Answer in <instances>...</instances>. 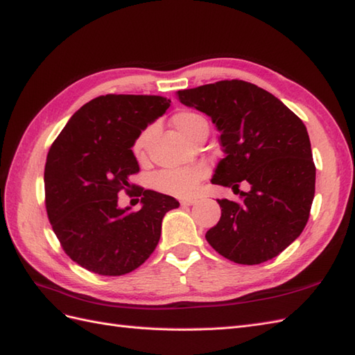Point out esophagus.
Listing matches in <instances>:
<instances>
[{"label":"esophagus","instance_id":"1","mask_svg":"<svg viewBox=\"0 0 355 355\" xmlns=\"http://www.w3.org/2000/svg\"><path fill=\"white\" fill-rule=\"evenodd\" d=\"M195 202H197V200H195V198H187V200H182V201H180V205H182L183 207H186V206L195 205Z\"/></svg>","mask_w":355,"mask_h":355}]
</instances>
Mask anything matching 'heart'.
<instances>
[{
    "mask_svg": "<svg viewBox=\"0 0 355 355\" xmlns=\"http://www.w3.org/2000/svg\"><path fill=\"white\" fill-rule=\"evenodd\" d=\"M172 123L180 131V134L189 139L195 134L201 125H206V120L198 112L193 111H180L172 117ZM148 131L141 132L137 140L134 141V155L141 158L145 154ZM207 177V168L205 164H193L186 166V168H173V169H163L154 177V186L157 191H160L166 195L172 197L186 198L193 193L197 189L198 183L202 178Z\"/></svg>",
    "mask_w": 355,
    "mask_h": 355,
    "instance_id": "1",
    "label": "heart"
}]
</instances>
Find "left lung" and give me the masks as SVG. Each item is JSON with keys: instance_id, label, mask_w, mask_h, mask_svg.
<instances>
[{"instance_id": "1", "label": "left lung", "mask_w": 355, "mask_h": 355, "mask_svg": "<svg viewBox=\"0 0 355 355\" xmlns=\"http://www.w3.org/2000/svg\"><path fill=\"white\" fill-rule=\"evenodd\" d=\"M177 97L212 119L225 154L212 183L232 187L241 198L218 200L221 218L207 230V243L244 266L273 259L310 218L315 166L304 122L277 97L245 80L182 89ZM241 181L251 191H239Z\"/></svg>"}]
</instances>
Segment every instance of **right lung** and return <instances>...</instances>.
<instances>
[{"label": "right lung", "mask_w": 355, "mask_h": 355, "mask_svg": "<svg viewBox=\"0 0 355 355\" xmlns=\"http://www.w3.org/2000/svg\"><path fill=\"white\" fill-rule=\"evenodd\" d=\"M169 105L162 96H99L53 141L44 169L45 209L64 252L88 271L122 276L140 267L155 250L163 216L180 206L131 183L140 171L134 141ZM120 191L140 196L142 209H120Z\"/></svg>", "instance_id": "obj_1"}]
</instances>
